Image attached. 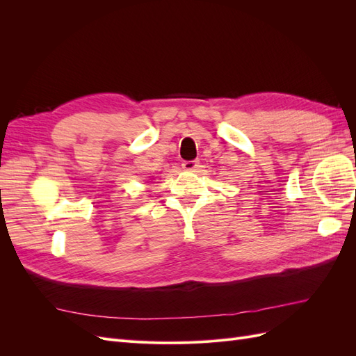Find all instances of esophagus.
<instances>
[{
    "label": "esophagus",
    "mask_w": 356,
    "mask_h": 356,
    "mask_svg": "<svg viewBox=\"0 0 356 356\" xmlns=\"http://www.w3.org/2000/svg\"><path fill=\"white\" fill-rule=\"evenodd\" d=\"M199 168V160H187L182 163V169L184 170H196Z\"/></svg>",
    "instance_id": "obj_1"
}]
</instances>
